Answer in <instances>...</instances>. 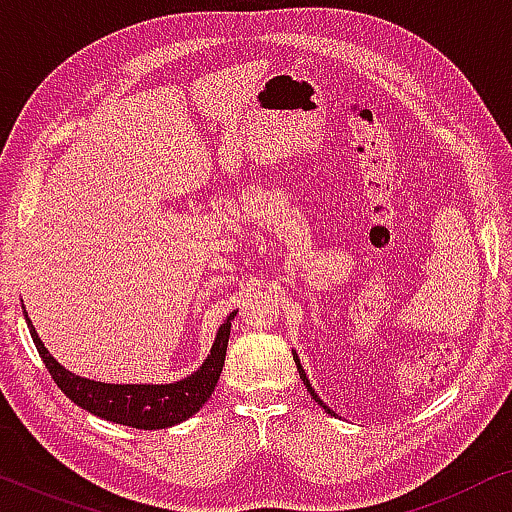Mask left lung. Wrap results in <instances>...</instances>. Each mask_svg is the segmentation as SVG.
Returning a JSON list of instances; mask_svg holds the SVG:
<instances>
[{
  "instance_id": "left-lung-1",
  "label": "left lung",
  "mask_w": 512,
  "mask_h": 512,
  "mask_svg": "<svg viewBox=\"0 0 512 512\" xmlns=\"http://www.w3.org/2000/svg\"><path fill=\"white\" fill-rule=\"evenodd\" d=\"M293 361H296V366H298V373H300V380H303V384H305V387H307V391H310V394H312V398H314V401H317V403L321 405V408H324L326 412H331V410H328V408H326V405H324V403H321V398H319L317 394H314L312 384H310V380H307L305 370H303V366H300V361H298V356H296V354H293Z\"/></svg>"
}]
</instances>
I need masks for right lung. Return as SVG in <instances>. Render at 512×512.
<instances>
[{
    "instance_id": "1",
    "label": "right lung",
    "mask_w": 512,
    "mask_h": 512,
    "mask_svg": "<svg viewBox=\"0 0 512 512\" xmlns=\"http://www.w3.org/2000/svg\"><path fill=\"white\" fill-rule=\"evenodd\" d=\"M233 317L235 312L221 324L212 345V352H209L205 363L193 375H188L186 380L174 384H104L69 373L41 345L39 335L34 331L32 321L27 319V314L25 321L30 326L34 345H37V352L41 361L46 363L53 382L76 405H81L83 410L93 412L97 417L109 419V422L151 431L184 422V419L193 417L209 401L216 382H219L223 361H226L230 319Z\"/></svg>"
}]
</instances>
